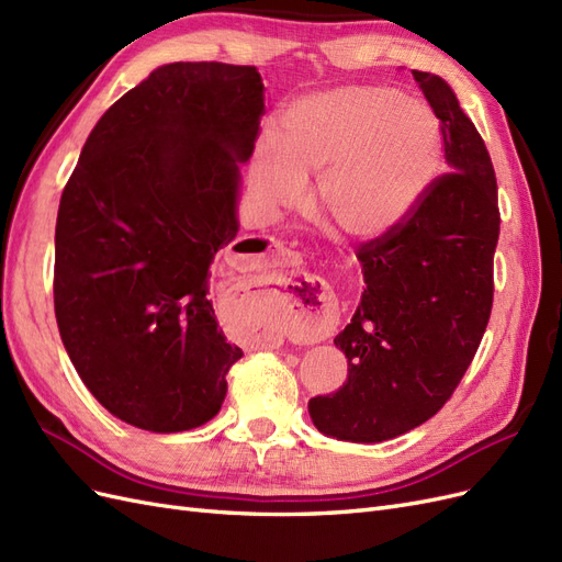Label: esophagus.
Here are the masks:
<instances>
[{
	"label": "esophagus",
	"mask_w": 562,
	"mask_h": 562,
	"mask_svg": "<svg viewBox=\"0 0 562 562\" xmlns=\"http://www.w3.org/2000/svg\"><path fill=\"white\" fill-rule=\"evenodd\" d=\"M262 246L267 252H283V244L274 239L262 241ZM291 300L297 307V333L304 342H321V339L330 337L335 326V304L323 288L304 283Z\"/></svg>",
	"instance_id": "1"
}]
</instances>
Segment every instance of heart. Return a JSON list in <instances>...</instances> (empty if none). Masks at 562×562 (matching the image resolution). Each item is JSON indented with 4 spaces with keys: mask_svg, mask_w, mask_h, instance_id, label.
Wrapping results in <instances>:
<instances>
[{
    "mask_svg": "<svg viewBox=\"0 0 562 562\" xmlns=\"http://www.w3.org/2000/svg\"><path fill=\"white\" fill-rule=\"evenodd\" d=\"M443 131L431 108L396 89L347 87L297 100L281 119L279 145L255 151L252 187L267 211L295 206L304 176L314 203L349 239L396 227L434 182Z\"/></svg>",
    "mask_w": 562,
    "mask_h": 562,
    "instance_id": "obj_1",
    "label": "heart"
}]
</instances>
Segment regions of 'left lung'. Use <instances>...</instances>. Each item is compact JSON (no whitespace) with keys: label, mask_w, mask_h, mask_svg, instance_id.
Listing matches in <instances>:
<instances>
[{"label":"left lung","mask_w":562,"mask_h":562,"mask_svg":"<svg viewBox=\"0 0 562 562\" xmlns=\"http://www.w3.org/2000/svg\"><path fill=\"white\" fill-rule=\"evenodd\" d=\"M443 131L452 173L436 178L396 227L356 250L366 288L335 337L347 382L310 401L314 427L382 443L434 417L462 382L492 312L499 239L487 147L446 79L413 70Z\"/></svg>","instance_id":"left-lung-1"}]
</instances>
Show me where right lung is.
Segmentation results:
<instances>
[{
  "instance_id": "right-lung-1",
  "label": "right lung",
  "mask_w": 562,
  "mask_h": 562,
  "mask_svg": "<svg viewBox=\"0 0 562 562\" xmlns=\"http://www.w3.org/2000/svg\"><path fill=\"white\" fill-rule=\"evenodd\" d=\"M262 114L258 67L161 65L100 116L65 184L58 330L95 401L133 427L206 424L244 356L217 328L209 279L239 232V166Z\"/></svg>"
}]
</instances>
